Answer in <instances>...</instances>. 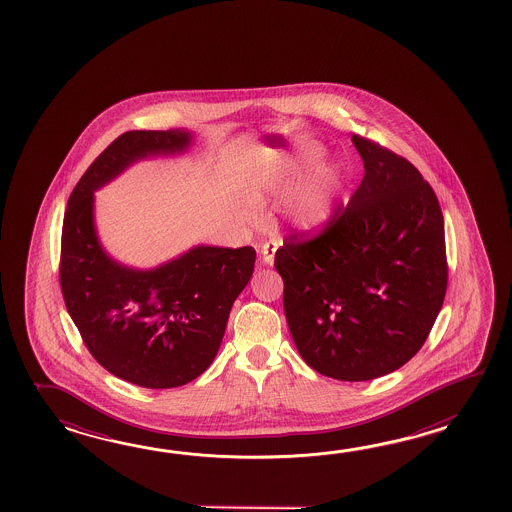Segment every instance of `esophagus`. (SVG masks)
Returning <instances> with one entry per match:
<instances>
[{"instance_id": "1", "label": "esophagus", "mask_w": 512, "mask_h": 512, "mask_svg": "<svg viewBox=\"0 0 512 512\" xmlns=\"http://www.w3.org/2000/svg\"><path fill=\"white\" fill-rule=\"evenodd\" d=\"M276 251H278V243H276V241L263 243V245H261V261H263L265 265H272Z\"/></svg>"}]
</instances>
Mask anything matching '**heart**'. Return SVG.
I'll return each mask as SVG.
<instances>
[{
	"label": "heart",
	"instance_id": "heart-1",
	"mask_svg": "<svg viewBox=\"0 0 512 512\" xmlns=\"http://www.w3.org/2000/svg\"><path fill=\"white\" fill-rule=\"evenodd\" d=\"M326 148L300 137L254 174L252 197L285 196L282 216L291 229L315 234L337 216L348 188V170L337 159H324Z\"/></svg>",
	"mask_w": 512,
	"mask_h": 512
}]
</instances>
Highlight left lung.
Masks as SVG:
<instances>
[{"label":"left lung","instance_id":"1","mask_svg":"<svg viewBox=\"0 0 512 512\" xmlns=\"http://www.w3.org/2000/svg\"><path fill=\"white\" fill-rule=\"evenodd\" d=\"M364 177L320 236L276 251L283 309L313 370L371 381L425 344L445 300V221L414 164L353 135ZM302 238V236H300Z\"/></svg>","mask_w":512,"mask_h":512}]
</instances>
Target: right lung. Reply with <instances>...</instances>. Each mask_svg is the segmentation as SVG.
<instances>
[{
	"mask_svg": "<svg viewBox=\"0 0 512 512\" xmlns=\"http://www.w3.org/2000/svg\"><path fill=\"white\" fill-rule=\"evenodd\" d=\"M192 144L188 130L122 133L80 177L62 227L60 285L86 348L115 377L152 390L194 381L216 359L256 251L196 245L153 269L128 267L100 243L95 192L131 164Z\"/></svg>",
	"mask_w": 512,
	"mask_h": 512,
	"instance_id": "1",
	"label": "right lung"
}]
</instances>
